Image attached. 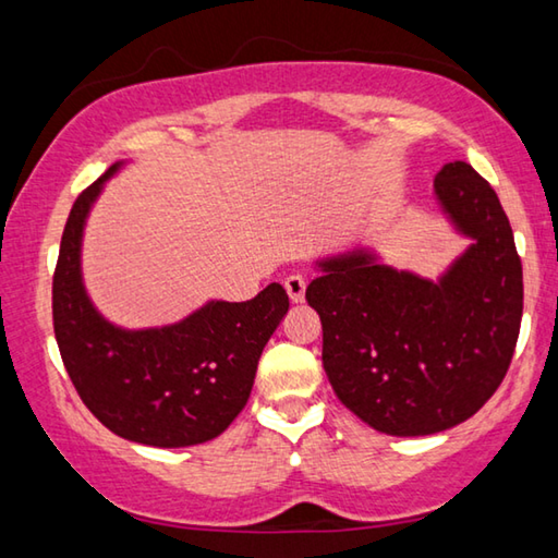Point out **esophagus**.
Returning <instances> with one entry per match:
<instances>
[{
    "label": "esophagus",
    "mask_w": 558,
    "mask_h": 558,
    "mask_svg": "<svg viewBox=\"0 0 558 558\" xmlns=\"http://www.w3.org/2000/svg\"><path fill=\"white\" fill-rule=\"evenodd\" d=\"M286 290H288V295H290V300L295 302H302L305 300V290H307V282H305V278L302 276H290L288 280H286Z\"/></svg>",
    "instance_id": "esophagus-1"
}]
</instances>
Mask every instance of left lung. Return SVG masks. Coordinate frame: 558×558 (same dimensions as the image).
<instances>
[{
    "instance_id": "1",
    "label": "left lung",
    "mask_w": 558,
    "mask_h": 558,
    "mask_svg": "<svg viewBox=\"0 0 558 558\" xmlns=\"http://www.w3.org/2000/svg\"><path fill=\"white\" fill-rule=\"evenodd\" d=\"M436 196L472 239L438 282L354 251L319 263L305 292L337 399L389 436H430L475 415L502 384L522 325V260L495 189L450 162Z\"/></svg>"
}]
</instances>
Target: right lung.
<instances>
[{
	"mask_svg": "<svg viewBox=\"0 0 558 558\" xmlns=\"http://www.w3.org/2000/svg\"><path fill=\"white\" fill-rule=\"evenodd\" d=\"M120 165L83 189L61 235L53 270V332L81 401L102 426L155 448L206 442L248 401L258 359L290 300L270 282L253 300L209 302L162 329H120L83 290L81 239L90 204Z\"/></svg>",
	"mask_w": 558,
	"mask_h": 558,
	"instance_id": "1",
	"label": "right lung"
}]
</instances>
